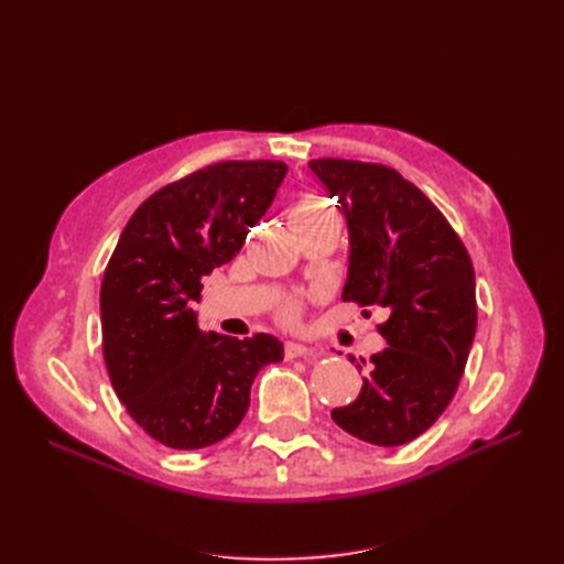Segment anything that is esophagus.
<instances>
[{
	"label": "esophagus",
	"mask_w": 564,
	"mask_h": 564,
	"mask_svg": "<svg viewBox=\"0 0 564 564\" xmlns=\"http://www.w3.org/2000/svg\"><path fill=\"white\" fill-rule=\"evenodd\" d=\"M315 355L317 352L313 348L303 346V344H296V340H286V344H284V357H286V360H296V357H315Z\"/></svg>",
	"instance_id": "34e87169"
}]
</instances>
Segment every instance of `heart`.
<instances>
[{
    "mask_svg": "<svg viewBox=\"0 0 564 564\" xmlns=\"http://www.w3.org/2000/svg\"><path fill=\"white\" fill-rule=\"evenodd\" d=\"M324 209H329L327 204H324L319 197H315V195H303L292 209H289V218H292V224H296V220H303V218H311V216H315V214H319V212H324ZM282 319L284 322H296L299 319V305L296 303H289V305H284L282 308Z\"/></svg>",
    "mask_w": 564,
    "mask_h": 564,
    "instance_id": "b5f03b06",
    "label": "heart"
}]
</instances>
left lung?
<instances>
[{"mask_svg": "<svg viewBox=\"0 0 564 564\" xmlns=\"http://www.w3.org/2000/svg\"><path fill=\"white\" fill-rule=\"evenodd\" d=\"M311 169L348 220L344 301L390 313L379 324L388 348L371 355L360 395L332 419L369 445L398 447L440 419L466 369L477 327L470 256L435 204L395 169L334 158Z\"/></svg>", "mask_w": 564, "mask_h": 564, "instance_id": "left-lung-1", "label": "left lung"}]
</instances>
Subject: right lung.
<instances>
[{
	"label": "right lung",
	"instance_id": "obj_1",
	"mask_svg": "<svg viewBox=\"0 0 564 564\" xmlns=\"http://www.w3.org/2000/svg\"><path fill=\"white\" fill-rule=\"evenodd\" d=\"M284 174L272 160L209 164L150 195L119 235L100 284L106 367L129 416L166 447L228 437L256 373L282 362L270 334H204L193 303L202 278L242 249Z\"/></svg>",
	"mask_w": 564,
	"mask_h": 564
}]
</instances>
